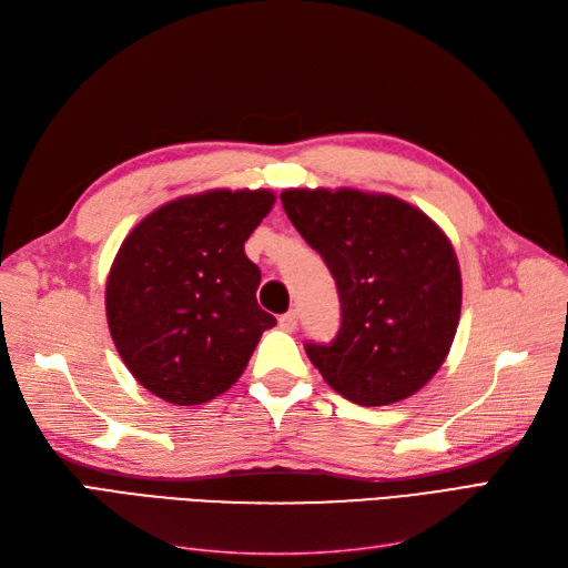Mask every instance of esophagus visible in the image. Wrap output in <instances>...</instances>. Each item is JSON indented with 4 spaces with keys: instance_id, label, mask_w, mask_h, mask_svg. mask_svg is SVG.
Here are the masks:
<instances>
[{
    "instance_id": "34e87169",
    "label": "esophagus",
    "mask_w": 568,
    "mask_h": 568,
    "mask_svg": "<svg viewBox=\"0 0 568 568\" xmlns=\"http://www.w3.org/2000/svg\"><path fill=\"white\" fill-rule=\"evenodd\" d=\"M280 326H282L284 332H296V326H298V313H296V311L284 313V315L280 317Z\"/></svg>"
}]
</instances>
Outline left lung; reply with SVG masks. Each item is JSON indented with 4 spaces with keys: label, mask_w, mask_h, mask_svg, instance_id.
<instances>
[{
    "label": "left lung",
    "mask_w": 568,
    "mask_h": 568,
    "mask_svg": "<svg viewBox=\"0 0 568 568\" xmlns=\"http://www.w3.org/2000/svg\"><path fill=\"white\" fill-rule=\"evenodd\" d=\"M282 203L334 274L341 326L305 343L324 382L355 405L409 398L450 353L462 274L450 239L415 205L359 189H286Z\"/></svg>",
    "instance_id": "8db88e82"
}]
</instances>
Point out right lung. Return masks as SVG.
Masks as SVG:
<instances>
[{"instance_id":"right-lung-1","label":"right lung","mask_w":568,"mask_h":568,"mask_svg":"<svg viewBox=\"0 0 568 568\" xmlns=\"http://www.w3.org/2000/svg\"><path fill=\"white\" fill-rule=\"evenodd\" d=\"M270 189H211L149 213L118 248L106 320L125 367L173 405H201L244 374L277 324L255 301L244 244L272 211Z\"/></svg>"}]
</instances>
